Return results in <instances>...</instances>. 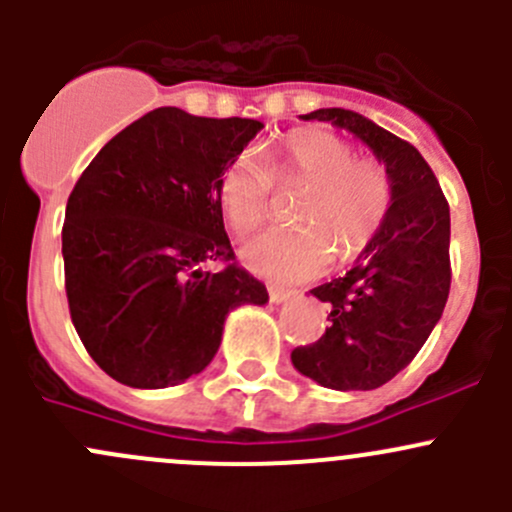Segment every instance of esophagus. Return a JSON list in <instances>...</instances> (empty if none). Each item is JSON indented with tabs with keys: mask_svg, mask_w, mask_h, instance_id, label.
<instances>
[{
	"mask_svg": "<svg viewBox=\"0 0 512 512\" xmlns=\"http://www.w3.org/2000/svg\"><path fill=\"white\" fill-rule=\"evenodd\" d=\"M294 297V292H289V289H277V287H270V299L275 304H282V302H289V299Z\"/></svg>",
	"mask_w": 512,
	"mask_h": 512,
	"instance_id": "34e87169",
	"label": "esophagus"
}]
</instances>
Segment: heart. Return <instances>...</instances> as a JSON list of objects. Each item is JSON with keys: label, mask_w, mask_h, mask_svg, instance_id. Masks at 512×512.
<instances>
[{"label": "heart", "mask_w": 512, "mask_h": 512, "mask_svg": "<svg viewBox=\"0 0 512 512\" xmlns=\"http://www.w3.org/2000/svg\"><path fill=\"white\" fill-rule=\"evenodd\" d=\"M280 185H304L294 205L297 225H277L242 247L247 265L282 282L322 275L332 250L342 260L359 255L384 225L391 180L376 160L354 158V148L329 131L292 133L270 165ZM272 185L250 153L232 160L218 178V203L227 225L250 232L270 213Z\"/></svg>", "instance_id": "1"}]
</instances>
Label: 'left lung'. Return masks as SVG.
<instances>
[{
  "mask_svg": "<svg viewBox=\"0 0 512 512\" xmlns=\"http://www.w3.org/2000/svg\"><path fill=\"white\" fill-rule=\"evenodd\" d=\"M302 118L344 128L374 151L391 180V208L352 270L312 289L332 307V324L319 342L294 349L292 364L327 389H379L411 364L446 307L448 200L421 153L361 113L319 108Z\"/></svg>",
  "mask_w": 512,
  "mask_h": 512,
  "instance_id": "8db88e82",
  "label": "left lung"
}]
</instances>
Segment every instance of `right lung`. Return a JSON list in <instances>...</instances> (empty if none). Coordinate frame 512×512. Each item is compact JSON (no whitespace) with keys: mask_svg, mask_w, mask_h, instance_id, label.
Instances as JSON below:
<instances>
[{"mask_svg":"<svg viewBox=\"0 0 512 512\" xmlns=\"http://www.w3.org/2000/svg\"><path fill=\"white\" fill-rule=\"evenodd\" d=\"M262 128L163 106L123 128L81 173L61 230L71 322L91 359L133 389H165L218 354L225 317L265 304L237 267L220 173ZM205 261H225L205 273Z\"/></svg>","mask_w":512,"mask_h":512,"instance_id":"1","label":"right lung"}]
</instances>
